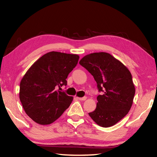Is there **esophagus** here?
Here are the masks:
<instances>
[{"label":"esophagus","mask_w":157,"mask_h":157,"mask_svg":"<svg viewBox=\"0 0 157 157\" xmlns=\"http://www.w3.org/2000/svg\"><path fill=\"white\" fill-rule=\"evenodd\" d=\"M78 99L80 101H84L86 99V97H83V98H78Z\"/></svg>","instance_id":"esophagus-1"}]
</instances>
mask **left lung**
<instances>
[{
  "instance_id": "8db88e82",
  "label": "left lung",
  "mask_w": 157,
  "mask_h": 157,
  "mask_svg": "<svg viewBox=\"0 0 157 157\" xmlns=\"http://www.w3.org/2000/svg\"><path fill=\"white\" fill-rule=\"evenodd\" d=\"M97 82L99 92L95 110L88 115L99 126H113L132 106L135 93L132 75L120 61L105 52L93 53L79 61Z\"/></svg>"
}]
</instances>
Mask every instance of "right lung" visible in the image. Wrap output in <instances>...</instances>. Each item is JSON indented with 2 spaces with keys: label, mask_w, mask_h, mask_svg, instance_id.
<instances>
[{
  "label": "right lung",
  "mask_w": 157,
  "mask_h": 157,
  "mask_svg": "<svg viewBox=\"0 0 157 157\" xmlns=\"http://www.w3.org/2000/svg\"><path fill=\"white\" fill-rule=\"evenodd\" d=\"M79 57L51 51L40 58L27 71L20 84V100L25 113L37 124L55 121L69 107L73 97L59 90L67 86L68 75Z\"/></svg>",
  "instance_id": "1"
}]
</instances>
